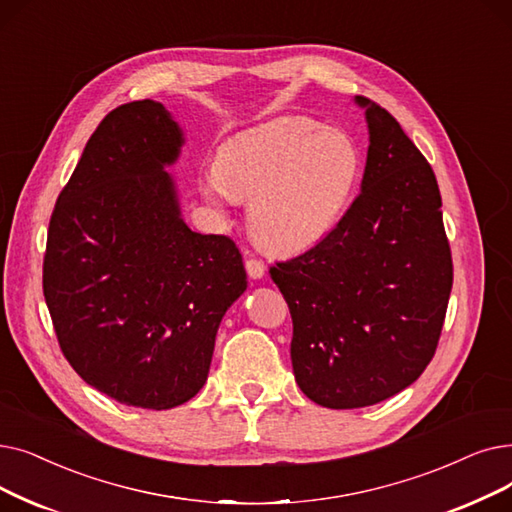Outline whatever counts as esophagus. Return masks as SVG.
Masks as SVG:
<instances>
[{"label":"esophagus","mask_w":512,"mask_h":512,"mask_svg":"<svg viewBox=\"0 0 512 512\" xmlns=\"http://www.w3.org/2000/svg\"><path fill=\"white\" fill-rule=\"evenodd\" d=\"M244 268H247V274L253 278V280H259L265 276V265L263 261L255 259V257H249L247 261H244Z\"/></svg>","instance_id":"34e87169"}]
</instances>
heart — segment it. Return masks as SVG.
Returning <instances> with one entry per match:
<instances>
[{
  "mask_svg": "<svg viewBox=\"0 0 512 512\" xmlns=\"http://www.w3.org/2000/svg\"><path fill=\"white\" fill-rule=\"evenodd\" d=\"M360 171V150L345 131L305 117L280 119L221 148L215 167L201 177V194L217 213L251 198L257 240L278 253H297L341 224Z\"/></svg>",
  "mask_w": 512,
  "mask_h": 512,
  "instance_id": "obj_1",
  "label": "heart"
}]
</instances>
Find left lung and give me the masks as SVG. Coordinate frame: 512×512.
<instances>
[{
    "label": "left lung",
    "instance_id": "8db88e82",
    "mask_svg": "<svg viewBox=\"0 0 512 512\" xmlns=\"http://www.w3.org/2000/svg\"><path fill=\"white\" fill-rule=\"evenodd\" d=\"M368 123L362 192L316 247L270 268L293 318L301 391L324 408L379 404L431 362L452 291L435 173L385 108Z\"/></svg>",
    "mask_w": 512,
    "mask_h": 512
}]
</instances>
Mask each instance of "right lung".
Segmentation results:
<instances>
[{
	"instance_id": "1",
	"label": "right lung",
	"mask_w": 512,
	"mask_h": 512,
	"mask_svg": "<svg viewBox=\"0 0 512 512\" xmlns=\"http://www.w3.org/2000/svg\"><path fill=\"white\" fill-rule=\"evenodd\" d=\"M182 146L161 102L110 110L50 219L43 297L60 349L133 408L169 410L203 389L221 318L247 291L236 244L186 226L165 171Z\"/></svg>"
}]
</instances>
